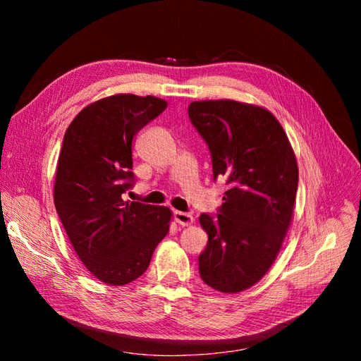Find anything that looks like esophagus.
Segmentation results:
<instances>
[{
	"instance_id": "34e87169",
	"label": "esophagus",
	"mask_w": 361,
	"mask_h": 361,
	"mask_svg": "<svg viewBox=\"0 0 361 361\" xmlns=\"http://www.w3.org/2000/svg\"><path fill=\"white\" fill-rule=\"evenodd\" d=\"M173 216H174V220H176V223L180 224V226H188V224H192V221H194L192 215H190V214H187V212L174 211V212H173Z\"/></svg>"
}]
</instances>
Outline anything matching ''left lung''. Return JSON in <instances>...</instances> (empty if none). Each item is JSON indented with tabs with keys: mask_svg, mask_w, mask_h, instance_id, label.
Returning a JSON list of instances; mask_svg holds the SVG:
<instances>
[{
	"mask_svg": "<svg viewBox=\"0 0 361 361\" xmlns=\"http://www.w3.org/2000/svg\"><path fill=\"white\" fill-rule=\"evenodd\" d=\"M188 116L211 152L214 180L228 190L216 215L202 214L207 245L199 272L207 286L236 293L276 260L292 220L298 167L279 120L236 101L191 102Z\"/></svg>",
	"mask_w": 361,
	"mask_h": 361,
	"instance_id": "obj_1",
	"label": "left lung"
}]
</instances>
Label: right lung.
<instances>
[{
    "label": "right lung",
    "instance_id": "right-lung-1",
    "mask_svg": "<svg viewBox=\"0 0 361 361\" xmlns=\"http://www.w3.org/2000/svg\"><path fill=\"white\" fill-rule=\"evenodd\" d=\"M166 108L155 96L104 97L85 106L64 134L54 203L76 255L106 285L138 279L169 232L167 206L123 200L135 183L133 140Z\"/></svg>",
    "mask_w": 361,
    "mask_h": 361
}]
</instances>
